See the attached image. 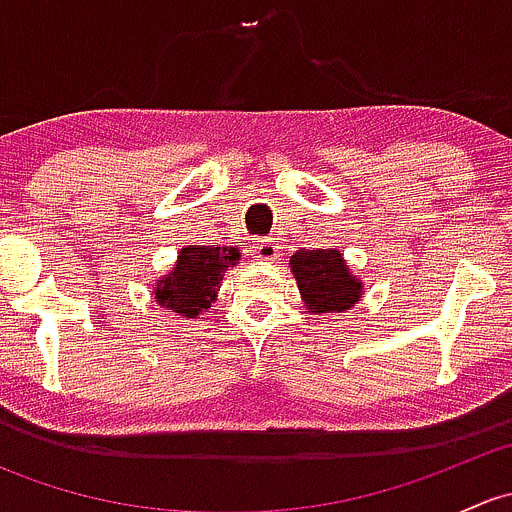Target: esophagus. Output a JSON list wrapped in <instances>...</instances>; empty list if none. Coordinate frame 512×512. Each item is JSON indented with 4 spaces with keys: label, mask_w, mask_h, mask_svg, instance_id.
I'll list each match as a JSON object with an SVG mask.
<instances>
[{
    "label": "esophagus",
    "mask_w": 512,
    "mask_h": 512,
    "mask_svg": "<svg viewBox=\"0 0 512 512\" xmlns=\"http://www.w3.org/2000/svg\"><path fill=\"white\" fill-rule=\"evenodd\" d=\"M255 255L260 260H277L280 257V240L277 237H265V240H257Z\"/></svg>",
    "instance_id": "34e87169"
}]
</instances>
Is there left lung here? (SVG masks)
I'll return each instance as SVG.
<instances>
[{"instance_id": "1", "label": "left lung", "mask_w": 512, "mask_h": 512, "mask_svg": "<svg viewBox=\"0 0 512 512\" xmlns=\"http://www.w3.org/2000/svg\"><path fill=\"white\" fill-rule=\"evenodd\" d=\"M304 304L314 314L347 312L361 297V282L339 250H297L289 260Z\"/></svg>"}]
</instances>
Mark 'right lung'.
<instances>
[{"mask_svg":"<svg viewBox=\"0 0 512 512\" xmlns=\"http://www.w3.org/2000/svg\"><path fill=\"white\" fill-rule=\"evenodd\" d=\"M237 260V247L185 245L178 252L173 270L160 277L153 287L156 302L183 317H198L210 309V302H215L225 270L235 267Z\"/></svg>","mask_w":512,"mask_h":512,"instance_id":"right-lung-1","label":"right lung"}]
</instances>
